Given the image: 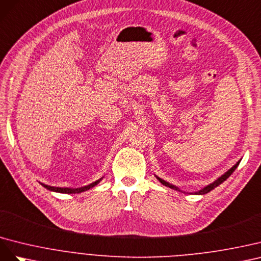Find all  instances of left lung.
<instances>
[{"instance_id":"8db88e82","label":"left lung","mask_w":261,"mask_h":261,"mask_svg":"<svg viewBox=\"0 0 261 261\" xmlns=\"http://www.w3.org/2000/svg\"><path fill=\"white\" fill-rule=\"evenodd\" d=\"M240 163H241V160L238 161L233 167H230V168L227 170L226 173H224V174H223L222 176H220V177L218 178V179H215L213 182H211V184H209L207 186H205V187H203L202 189H200V190H198V191H196V192H190V193H193V195H205V193L210 192V191H211V190H213L214 188H217L218 186H220L222 182H224V181L227 179V178L234 173V170L237 168V166H238V165H240ZM155 177L158 178V179L160 180V182H161L162 185L166 186V187H169V188H172V189L177 190V191H180V192H185V191H182L181 189H179L178 187H176V186H174V185H172V184H169V182L165 181V180L162 179V178L158 177L156 175H155Z\"/></svg>"}]
</instances>
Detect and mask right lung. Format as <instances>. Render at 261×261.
Here are the masks:
<instances>
[{
  "label": "right lung",
  "mask_w": 261,
  "mask_h": 261,
  "mask_svg": "<svg viewBox=\"0 0 261 261\" xmlns=\"http://www.w3.org/2000/svg\"><path fill=\"white\" fill-rule=\"evenodd\" d=\"M101 179H102V177L101 178H99L98 180H96V181H94V182H92V184H89V185H87V186H84V187H80V188H66V187H52V186H48V185H44V184H41L44 188L46 189H48V190H50V191H55V192H60V193H81V192H83V191H86V190H88V189H91V188H93V187H95L96 185H98L100 181H101Z\"/></svg>",
  "instance_id": "add662e5"
}]
</instances>
